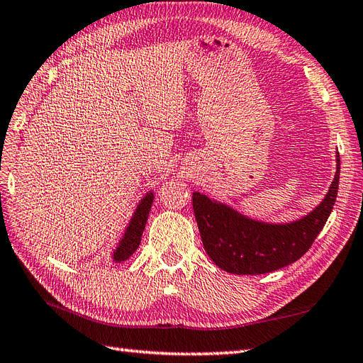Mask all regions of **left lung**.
Returning <instances> with one entry per match:
<instances>
[{"label":"left lung","mask_w":363,"mask_h":363,"mask_svg":"<svg viewBox=\"0 0 363 363\" xmlns=\"http://www.w3.org/2000/svg\"><path fill=\"white\" fill-rule=\"evenodd\" d=\"M340 158L326 197L313 211L291 223H265L194 192L192 208L205 252L217 267L235 275H261L300 259L331 214L339 191Z\"/></svg>","instance_id":"obj_1"}]
</instances>
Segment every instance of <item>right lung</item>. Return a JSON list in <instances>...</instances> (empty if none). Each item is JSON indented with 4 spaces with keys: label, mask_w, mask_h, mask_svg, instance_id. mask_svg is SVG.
<instances>
[{
    "label": "right lung",
    "mask_w": 363,
    "mask_h": 363,
    "mask_svg": "<svg viewBox=\"0 0 363 363\" xmlns=\"http://www.w3.org/2000/svg\"><path fill=\"white\" fill-rule=\"evenodd\" d=\"M152 202H154V192H149L146 197L141 199L140 205L136 206V211L133 213L130 223H128L124 236L121 239V242L113 253L115 262H123L128 259V257L135 253V250L140 247L141 236H143L144 227H146Z\"/></svg>",
    "instance_id": "add662e5"
}]
</instances>
